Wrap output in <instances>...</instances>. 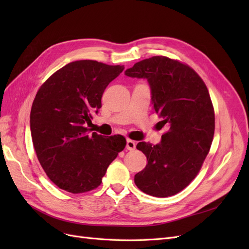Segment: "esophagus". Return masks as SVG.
<instances>
[{"label":"esophagus","mask_w":249,"mask_h":249,"mask_svg":"<svg viewBox=\"0 0 249 249\" xmlns=\"http://www.w3.org/2000/svg\"><path fill=\"white\" fill-rule=\"evenodd\" d=\"M125 147H126V149H129V150H134L135 148H136V142L131 140V139H127Z\"/></svg>","instance_id":"34e87169"}]
</instances>
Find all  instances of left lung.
<instances>
[{
	"label": "left lung",
	"mask_w": 249,
	"mask_h": 249,
	"mask_svg": "<svg viewBox=\"0 0 249 249\" xmlns=\"http://www.w3.org/2000/svg\"><path fill=\"white\" fill-rule=\"evenodd\" d=\"M124 73L147 80L159 124L168 130L156 145L137 144L147 164L135 184L152 196H171L197 176L212 144L215 114L208 88L190 66L164 56L142 60Z\"/></svg>",
	"instance_id": "1"
}]
</instances>
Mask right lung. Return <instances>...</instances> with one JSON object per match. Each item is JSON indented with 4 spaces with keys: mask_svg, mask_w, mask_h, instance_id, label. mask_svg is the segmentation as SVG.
<instances>
[{
    "mask_svg": "<svg viewBox=\"0 0 249 249\" xmlns=\"http://www.w3.org/2000/svg\"><path fill=\"white\" fill-rule=\"evenodd\" d=\"M124 70V65L79 60L53 73L37 91L30 114L33 146L60 189L76 194L95 189L124 150L122 135H89L87 129L102 107L105 89Z\"/></svg>",
    "mask_w": 249,
    "mask_h": 249,
    "instance_id": "1",
    "label": "right lung"
}]
</instances>
